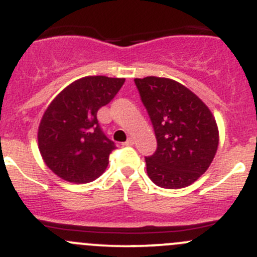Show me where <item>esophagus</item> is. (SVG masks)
<instances>
[{"label": "esophagus", "instance_id": "esophagus-1", "mask_svg": "<svg viewBox=\"0 0 257 257\" xmlns=\"http://www.w3.org/2000/svg\"><path fill=\"white\" fill-rule=\"evenodd\" d=\"M133 144H134V139L133 138H129L128 141L124 142L123 146H133Z\"/></svg>", "mask_w": 257, "mask_h": 257}]
</instances>
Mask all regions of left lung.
<instances>
[{"mask_svg": "<svg viewBox=\"0 0 257 257\" xmlns=\"http://www.w3.org/2000/svg\"><path fill=\"white\" fill-rule=\"evenodd\" d=\"M153 124L157 151L146 157L149 178L162 188H183L212 163L218 147L215 116L196 94L172 79H134Z\"/></svg>", "mask_w": 257, "mask_h": 257, "instance_id": "obj_1", "label": "left lung"}]
</instances>
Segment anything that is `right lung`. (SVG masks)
Returning a JSON list of instances; mask_svg holds the SVG:
<instances>
[{
	"label": "right lung",
	"mask_w": 257,
	"mask_h": 257,
	"mask_svg": "<svg viewBox=\"0 0 257 257\" xmlns=\"http://www.w3.org/2000/svg\"><path fill=\"white\" fill-rule=\"evenodd\" d=\"M125 79L85 76L50 103L37 132L46 166L71 183H88L104 173L115 144L101 131L96 114L113 100Z\"/></svg>",
	"instance_id": "right-lung-1"
}]
</instances>
